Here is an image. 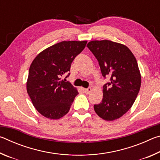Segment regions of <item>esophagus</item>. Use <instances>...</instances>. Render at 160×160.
<instances>
[{
	"instance_id": "1",
	"label": "esophagus",
	"mask_w": 160,
	"mask_h": 160,
	"mask_svg": "<svg viewBox=\"0 0 160 160\" xmlns=\"http://www.w3.org/2000/svg\"><path fill=\"white\" fill-rule=\"evenodd\" d=\"M85 92L86 93V94H90L91 92H92V88H87V89H85Z\"/></svg>"
}]
</instances>
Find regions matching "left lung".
<instances>
[{"instance_id": "8db88e82", "label": "left lung", "mask_w": 160, "mask_h": 160, "mask_svg": "<svg viewBox=\"0 0 160 160\" xmlns=\"http://www.w3.org/2000/svg\"><path fill=\"white\" fill-rule=\"evenodd\" d=\"M99 62L102 74L110 82L103 87V98L94 109L100 118L113 121L131 109L138 94L141 75L136 58L122 44L109 40L91 41L87 45Z\"/></svg>"}]
</instances>
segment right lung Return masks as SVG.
Segmentation results:
<instances>
[{
  "label": "right lung",
  "instance_id": "obj_1",
  "mask_svg": "<svg viewBox=\"0 0 160 160\" xmlns=\"http://www.w3.org/2000/svg\"><path fill=\"white\" fill-rule=\"evenodd\" d=\"M87 42L57 43L39 53L31 63L27 91L35 109L44 117L59 119L69 112L78 92L61 78L70 71L72 61L85 48Z\"/></svg>",
  "mask_w": 160,
  "mask_h": 160
}]
</instances>
